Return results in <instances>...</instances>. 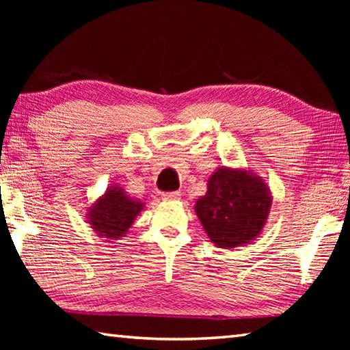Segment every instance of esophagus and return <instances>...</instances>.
<instances>
[{
  "instance_id": "obj_1",
  "label": "esophagus",
  "mask_w": 350,
  "mask_h": 350,
  "mask_svg": "<svg viewBox=\"0 0 350 350\" xmlns=\"http://www.w3.org/2000/svg\"><path fill=\"white\" fill-rule=\"evenodd\" d=\"M180 192L179 191H173V192H165V194H162V198L165 200V202H177V200H180Z\"/></svg>"
}]
</instances>
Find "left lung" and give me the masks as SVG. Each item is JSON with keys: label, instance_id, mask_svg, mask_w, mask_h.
<instances>
[{"label": "left lung", "instance_id": "8db88e82", "mask_svg": "<svg viewBox=\"0 0 350 350\" xmlns=\"http://www.w3.org/2000/svg\"><path fill=\"white\" fill-rule=\"evenodd\" d=\"M272 194L267 183L245 168L219 167L207 180V192L196 202V213L207 237L218 248H236L262 233Z\"/></svg>", "mask_w": 350, "mask_h": 350}]
</instances>
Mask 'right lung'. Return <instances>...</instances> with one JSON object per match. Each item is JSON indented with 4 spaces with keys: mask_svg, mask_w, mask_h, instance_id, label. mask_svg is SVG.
I'll list each match as a JSON object with an SVG mask.
<instances>
[{
    "mask_svg": "<svg viewBox=\"0 0 350 350\" xmlns=\"http://www.w3.org/2000/svg\"><path fill=\"white\" fill-rule=\"evenodd\" d=\"M143 211L144 203L139 198L128 196V192L114 183L90 207H87L85 215L87 222L96 234L113 242L126 236Z\"/></svg>",
    "mask_w": 350,
    "mask_h": 350,
    "instance_id": "add662e5",
    "label": "right lung"
}]
</instances>
